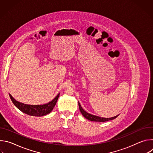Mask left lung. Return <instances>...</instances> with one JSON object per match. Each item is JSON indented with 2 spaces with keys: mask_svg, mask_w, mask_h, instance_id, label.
Listing matches in <instances>:
<instances>
[{
  "mask_svg": "<svg viewBox=\"0 0 153 153\" xmlns=\"http://www.w3.org/2000/svg\"><path fill=\"white\" fill-rule=\"evenodd\" d=\"M79 103V110L81 112L82 114L83 115V116L84 117H85L86 119H88L90 121H93V122H106V121H109V120H113L114 119H116L119 115H117L114 117H110V118H105V117H100L97 116H94L93 114H91L88 113H87L86 111H85L82 108L79 102H78Z\"/></svg>",
  "mask_w": 153,
  "mask_h": 153,
  "instance_id": "1",
  "label": "left lung"
}]
</instances>
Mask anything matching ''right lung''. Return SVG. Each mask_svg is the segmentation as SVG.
<instances>
[{"mask_svg": "<svg viewBox=\"0 0 153 153\" xmlns=\"http://www.w3.org/2000/svg\"><path fill=\"white\" fill-rule=\"evenodd\" d=\"M59 94L60 93H59L54 99H53L51 102H48V103L38 105L24 104L23 103H21L16 100L10 94H9V96L14 105L20 111L30 116L40 117L43 116H45L52 111L57 101Z\"/></svg>", "mask_w": 153, "mask_h": 153, "instance_id": "add662e5", "label": "right lung"}]
</instances>
